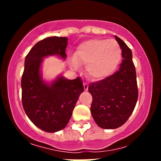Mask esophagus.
Segmentation results:
<instances>
[{"instance_id":"obj_1","label":"esophagus","mask_w":161,"mask_h":161,"mask_svg":"<svg viewBox=\"0 0 161 161\" xmlns=\"http://www.w3.org/2000/svg\"><path fill=\"white\" fill-rule=\"evenodd\" d=\"M83 86H84L85 91H87V90L88 89V83L83 82Z\"/></svg>"}]
</instances>
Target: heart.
Listing matches in <instances>:
<instances>
[{"label": "heart", "instance_id": "b5f03b06", "mask_svg": "<svg viewBox=\"0 0 161 161\" xmlns=\"http://www.w3.org/2000/svg\"><path fill=\"white\" fill-rule=\"evenodd\" d=\"M122 49L115 39L94 38L83 42L74 54L73 66L76 64L86 66L88 74L95 80L110 75L119 66Z\"/></svg>", "mask_w": 161, "mask_h": 161}]
</instances>
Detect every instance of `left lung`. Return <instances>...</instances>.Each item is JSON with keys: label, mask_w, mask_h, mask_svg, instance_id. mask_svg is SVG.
I'll list each match as a JSON object with an SVG mask.
<instances>
[{"label": "left lung", "mask_w": 161, "mask_h": 161, "mask_svg": "<svg viewBox=\"0 0 161 161\" xmlns=\"http://www.w3.org/2000/svg\"><path fill=\"white\" fill-rule=\"evenodd\" d=\"M122 49L123 61L114 74L88 86L92 96L91 113L99 127L114 129L123 125L133 112L138 92L130 48L115 36Z\"/></svg>", "instance_id": "8db88e82"}]
</instances>
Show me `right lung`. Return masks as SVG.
Here are the masks:
<instances>
[{
  "label": "right lung",
  "mask_w": 161,
  "mask_h": 161,
  "mask_svg": "<svg viewBox=\"0 0 161 161\" xmlns=\"http://www.w3.org/2000/svg\"><path fill=\"white\" fill-rule=\"evenodd\" d=\"M67 41L66 37L46 38L37 42L25 59L21 80L22 104L29 119L47 132L65 128L79 95L84 92L79 77L69 80L60 75L51 84L42 79L43 58L57 55L65 60Z\"/></svg>",
  "instance_id": "add662e5"
}]
</instances>
